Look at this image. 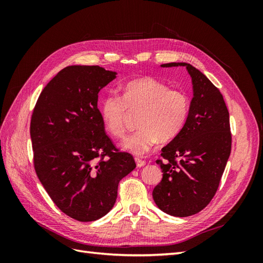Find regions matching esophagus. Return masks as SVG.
Here are the masks:
<instances>
[{"label":"esophagus","mask_w":263,"mask_h":263,"mask_svg":"<svg viewBox=\"0 0 263 263\" xmlns=\"http://www.w3.org/2000/svg\"><path fill=\"white\" fill-rule=\"evenodd\" d=\"M135 161H136V164L138 168H140V166H144L146 164V161L141 160V159H139V158H135Z\"/></svg>","instance_id":"obj_1"}]
</instances>
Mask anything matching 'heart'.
<instances>
[{
    "instance_id": "obj_1",
    "label": "heart",
    "mask_w": 263,
    "mask_h": 263,
    "mask_svg": "<svg viewBox=\"0 0 263 263\" xmlns=\"http://www.w3.org/2000/svg\"><path fill=\"white\" fill-rule=\"evenodd\" d=\"M101 119L113 137L125 135V119L128 112H139V129L122 141V148L134 155H144L158 139L176 138L184 127L190 113L187 94L155 78L145 77L127 82L123 97L116 93L105 95L100 106Z\"/></svg>"
}]
</instances>
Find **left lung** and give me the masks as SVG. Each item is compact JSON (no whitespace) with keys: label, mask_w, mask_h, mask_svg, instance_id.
<instances>
[{"label":"left lung","mask_w":263,"mask_h":263,"mask_svg":"<svg viewBox=\"0 0 263 263\" xmlns=\"http://www.w3.org/2000/svg\"><path fill=\"white\" fill-rule=\"evenodd\" d=\"M179 66L192 78L193 99L184 127L162 148L164 160H157L163 177L153 197L162 212L186 217L205 209L216 193L232 150V133L224 98L205 74L186 62L161 65Z\"/></svg>","instance_id":"8db88e82"}]
</instances>
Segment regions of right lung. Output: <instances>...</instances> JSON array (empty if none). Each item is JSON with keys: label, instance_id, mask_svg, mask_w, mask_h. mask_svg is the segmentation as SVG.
Returning a JSON list of instances; mask_svg holds the SVG:
<instances>
[{"label": "right lung", "instance_id": "1", "mask_svg": "<svg viewBox=\"0 0 263 263\" xmlns=\"http://www.w3.org/2000/svg\"><path fill=\"white\" fill-rule=\"evenodd\" d=\"M116 72L99 66H69L45 86L30 121L34 166L58 209L79 221L106 215L118 183L135 168L105 133L99 92Z\"/></svg>", "mask_w": 263, "mask_h": 263}]
</instances>
